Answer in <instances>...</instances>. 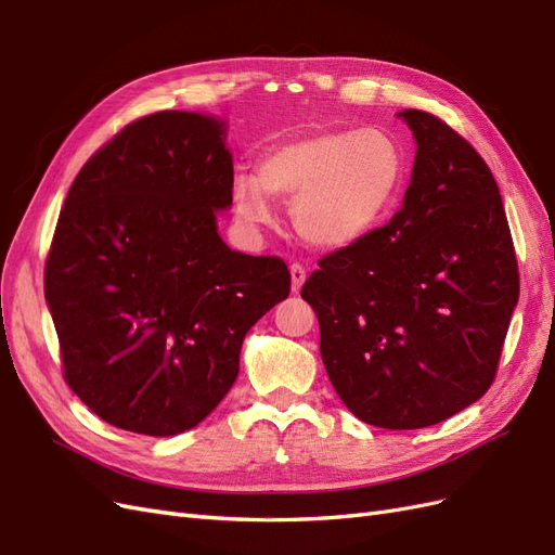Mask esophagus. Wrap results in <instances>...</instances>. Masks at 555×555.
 <instances>
[{
	"mask_svg": "<svg viewBox=\"0 0 555 555\" xmlns=\"http://www.w3.org/2000/svg\"><path fill=\"white\" fill-rule=\"evenodd\" d=\"M289 271H292V292H300V287H304V282H306V275H308V271H306V266L304 263H298V261H294L292 266H289Z\"/></svg>",
	"mask_w": 555,
	"mask_h": 555,
	"instance_id": "34e87169",
	"label": "esophagus"
}]
</instances>
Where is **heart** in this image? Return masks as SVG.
<instances>
[{
  "mask_svg": "<svg viewBox=\"0 0 555 555\" xmlns=\"http://www.w3.org/2000/svg\"><path fill=\"white\" fill-rule=\"evenodd\" d=\"M405 173V155L391 133L312 131L268 150L259 176L238 173L233 204L245 220L266 224L273 220V194L294 196L300 236L319 247H345L393 208Z\"/></svg>",
  "mask_w": 555,
  "mask_h": 555,
  "instance_id": "obj_1",
  "label": "heart"
}]
</instances>
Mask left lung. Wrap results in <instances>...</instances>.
<instances>
[{
	"label": "left lung",
	"mask_w": 555,
	"mask_h": 555,
	"mask_svg": "<svg viewBox=\"0 0 555 555\" xmlns=\"http://www.w3.org/2000/svg\"><path fill=\"white\" fill-rule=\"evenodd\" d=\"M416 159L402 208L328 251L300 296L333 389L361 422L412 430L473 405L498 373L518 263L495 178L438 115L405 108Z\"/></svg>",
	"instance_id": "left-lung-1"
}]
</instances>
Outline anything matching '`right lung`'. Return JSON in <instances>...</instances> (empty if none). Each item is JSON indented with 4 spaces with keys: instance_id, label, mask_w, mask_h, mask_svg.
<instances>
[{
    "instance_id": "obj_1",
    "label": "right lung",
    "mask_w": 555,
    "mask_h": 555,
    "mask_svg": "<svg viewBox=\"0 0 555 555\" xmlns=\"http://www.w3.org/2000/svg\"><path fill=\"white\" fill-rule=\"evenodd\" d=\"M231 190L224 122L180 111L133 120L76 176L43 289L64 382L106 424L166 438L204 422L245 333L289 296L287 263L217 233Z\"/></svg>"
}]
</instances>
